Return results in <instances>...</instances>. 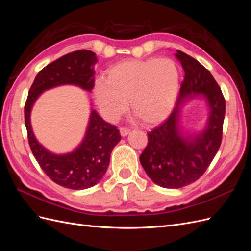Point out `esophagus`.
<instances>
[{"label": "esophagus", "instance_id": "obj_1", "mask_svg": "<svg viewBox=\"0 0 251 251\" xmlns=\"http://www.w3.org/2000/svg\"><path fill=\"white\" fill-rule=\"evenodd\" d=\"M119 131H120V135L121 136H126L128 133H130V130H128V128L126 127V126L119 127Z\"/></svg>", "mask_w": 251, "mask_h": 251}]
</instances>
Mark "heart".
Masks as SVG:
<instances>
[{
    "label": "heart",
    "instance_id": "obj_1",
    "mask_svg": "<svg viewBox=\"0 0 251 251\" xmlns=\"http://www.w3.org/2000/svg\"><path fill=\"white\" fill-rule=\"evenodd\" d=\"M180 85L179 69L171 58L130 59L113 66L107 78L100 77L94 97L102 115L114 120L126 110L143 124L163 120L173 109Z\"/></svg>",
    "mask_w": 251,
    "mask_h": 251
}]
</instances>
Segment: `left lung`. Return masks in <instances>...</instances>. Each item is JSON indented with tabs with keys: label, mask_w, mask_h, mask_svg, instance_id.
Returning <instances> with one entry per match:
<instances>
[{
	"label": "left lung",
	"mask_w": 251,
	"mask_h": 251,
	"mask_svg": "<svg viewBox=\"0 0 251 251\" xmlns=\"http://www.w3.org/2000/svg\"><path fill=\"white\" fill-rule=\"evenodd\" d=\"M176 57L184 69L178 104L188 96L204 94L210 112L206 128L192 139L179 135L177 111L148 133L139 160L151 181L164 188L192 184L205 173L221 146L225 116V98L211 73L184 52L177 50Z\"/></svg>",
	"instance_id": "obj_1"
}]
</instances>
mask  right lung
I'll use <instances>...</instances> for the list:
<instances>
[{
  "label": "right lung",
  "instance_id": "1",
  "mask_svg": "<svg viewBox=\"0 0 251 251\" xmlns=\"http://www.w3.org/2000/svg\"><path fill=\"white\" fill-rule=\"evenodd\" d=\"M95 53L77 50L59 57L37 73L25 103V125L32 154L44 173L56 184L70 189H85L100 182L108 170L114 147L120 141L118 128L92 111L86 137L74 151L54 155L36 141L30 125V111L45 90L71 83L91 91L94 87Z\"/></svg>",
  "mask_w": 251,
  "mask_h": 251
}]
</instances>
